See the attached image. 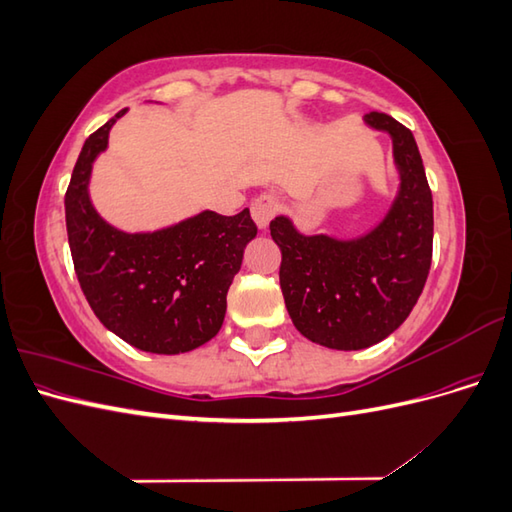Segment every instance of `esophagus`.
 Returning a JSON list of instances; mask_svg holds the SVG:
<instances>
[{"mask_svg":"<svg viewBox=\"0 0 512 512\" xmlns=\"http://www.w3.org/2000/svg\"><path fill=\"white\" fill-rule=\"evenodd\" d=\"M252 218L258 224V228H267L269 222L275 218L277 209H280V200L273 194H260L252 200Z\"/></svg>","mask_w":512,"mask_h":512,"instance_id":"obj_1","label":"esophagus"}]
</instances>
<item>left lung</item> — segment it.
<instances>
[{
	"mask_svg": "<svg viewBox=\"0 0 512 512\" xmlns=\"http://www.w3.org/2000/svg\"><path fill=\"white\" fill-rule=\"evenodd\" d=\"M393 141L399 192L384 220L359 239L303 235L286 215L271 222L282 250L280 286L292 324L309 342L361 350L389 337L421 297L431 267L433 200L412 132L367 113Z\"/></svg>",
	"mask_w": 512,
	"mask_h": 512,
	"instance_id": "8db88e82",
	"label": "left lung"
}]
</instances>
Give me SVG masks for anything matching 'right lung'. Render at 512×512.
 Returning a JSON list of instances; mask_svg holds the SVG:
<instances>
[{"label": "right lung", "instance_id": "add662e5", "mask_svg": "<svg viewBox=\"0 0 512 512\" xmlns=\"http://www.w3.org/2000/svg\"><path fill=\"white\" fill-rule=\"evenodd\" d=\"M123 108L91 134L66 192V228L76 277L108 331L153 354L190 352L218 335L226 294L256 237L250 209L203 211L153 232H123L89 200L91 166L108 145Z\"/></svg>", "mask_w": 512, "mask_h": 512}]
</instances>
